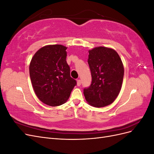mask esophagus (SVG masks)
Here are the masks:
<instances>
[{"instance_id":"1","label":"esophagus","mask_w":154,"mask_h":154,"mask_svg":"<svg viewBox=\"0 0 154 154\" xmlns=\"http://www.w3.org/2000/svg\"><path fill=\"white\" fill-rule=\"evenodd\" d=\"M81 83H82V82H81L80 80H77V85L78 86H80L81 85Z\"/></svg>"}]
</instances>
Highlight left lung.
Returning a JSON list of instances; mask_svg holds the SVG:
<instances>
[{
	"mask_svg": "<svg viewBox=\"0 0 154 154\" xmlns=\"http://www.w3.org/2000/svg\"><path fill=\"white\" fill-rule=\"evenodd\" d=\"M88 63L92 82L83 89L86 101L94 107H103L112 103L122 86L124 67L115 50L96 47L88 51Z\"/></svg>",
	"mask_w": 154,
	"mask_h": 154,
	"instance_id": "left-lung-1",
	"label": "left lung"
}]
</instances>
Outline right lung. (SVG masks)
I'll return each mask as SVG.
<instances>
[{
  "label": "right lung",
  "instance_id": "add662e5",
  "mask_svg": "<svg viewBox=\"0 0 154 154\" xmlns=\"http://www.w3.org/2000/svg\"><path fill=\"white\" fill-rule=\"evenodd\" d=\"M67 48L60 44L45 45L36 51L29 64L30 78L36 96L51 106L66 103L76 85L70 76Z\"/></svg>",
  "mask_w": 154,
  "mask_h": 154
}]
</instances>
